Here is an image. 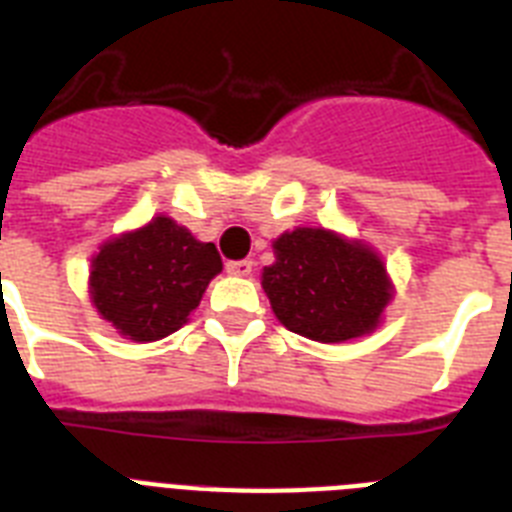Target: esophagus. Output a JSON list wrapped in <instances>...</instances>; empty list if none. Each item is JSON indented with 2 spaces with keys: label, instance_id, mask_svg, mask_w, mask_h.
<instances>
[{
  "label": "esophagus",
  "instance_id": "esophagus-1",
  "mask_svg": "<svg viewBox=\"0 0 512 512\" xmlns=\"http://www.w3.org/2000/svg\"><path fill=\"white\" fill-rule=\"evenodd\" d=\"M252 260H231V263H226V270H229L231 276H249L252 273Z\"/></svg>",
  "mask_w": 512,
  "mask_h": 512
}]
</instances>
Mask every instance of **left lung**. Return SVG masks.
<instances>
[{"label":"left lung","mask_w":512,"mask_h":512,"mask_svg":"<svg viewBox=\"0 0 512 512\" xmlns=\"http://www.w3.org/2000/svg\"><path fill=\"white\" fill-rule=\"evenodd\" d=\"M263 289L278 320L304 338L341 343L380 325L393 283L375 249L328 229H294L273 242Z\"/></svg>","instance_id":"8db88e82"}]
</instances>
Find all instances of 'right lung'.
Wrapping results in <instances>:
<instances>
[{"mask_svg": "<svg viewBox=\"0 0 512 512\" xmlns=\"http://www.w3.org/2000/svg\"><path fill=\"white\" fill-rule=\"evenodd\" d=\"M213 242H197L166 216L109 239L90 265V302L130 341L171 336L221 273Z\"/></svg>", "mask_w": 512, "mask_h": 512, "instance_id": "1", "label": "right lung"}]
</instances>
